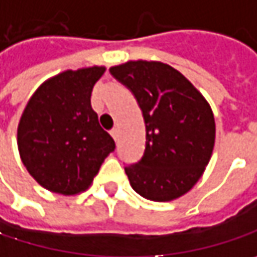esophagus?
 Returning <instances> with one entry per match:
<instances>
[{
  "instance_id": "34e87169",
  "label": "esophagus",
  "mask_w": 257,
  "mask_h": 257,
  "mask_svg": "<svg viewBox=\"0 0 257 257\" xmlns=\"http://www.w3.org/2000/svg\"><path fill=\"white\" fill-rule=\"evenodd\" d=\"M110 135L113 137V140H114V141H117V138H119V129L117 128L111 129V131H110Z\"/></svg>"
}]
</instances>
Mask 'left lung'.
I'll use <instances>...</instances> for the list:
<instances>
[{
    "label": "left lung",
    "mask_w": 257,
    "mask_h": 257,
    "mask_svg": "<svg viewBox=\"0 0 257 257\" xmlns=\"http://www.w3.org/2000/svg\"><path fill=\"white\" fill-rule=\"evenodd\" d=\"M110 73L134 92L146 122V152L125 168L131 187L144 198L171 201L201 178L215 147V117L203 94L162 61L129 60Z\"/></svg>",
    "instance_id": "8db88e82"
}]
</instances>
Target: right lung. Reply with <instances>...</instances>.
<instances>
[{
    "mask_svg": "<svg viewBox=\"0 0 257 257\" xmlns=\"http://www.w3.org/2000/svg\"><path fill=\"white\" fill-rule=\"evenodd\" d=\"M104 66L64 70L42 82L29 98L17 126L22 163L45 190L76 196L98 174L114 150L98 123L91 92Z\"/></svg>",
    "mask_w": 257,
    "mask_h": 257,
    "instance_id": "1",
    "label": "right lung"
}]
</instances>
